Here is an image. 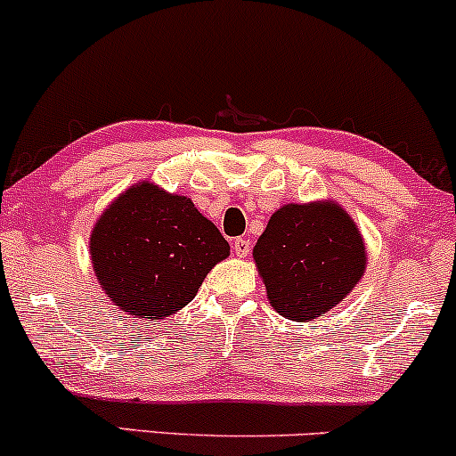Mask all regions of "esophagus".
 Instances as JSON below:
<instances>
[{
	"mask_svg": "<svg viewBox=\"0 0 456 456\" xmlns=\"http://www.w3.org/2000/svg\"><path fill=\"white\" fill-rule=\"evenodd\" d=\"M233 253H236L238 257H247V255L251 253V242H248L247 238H236L233 240Z\"/></svg>",
	"mask_w": 456,
	"mask_h": 456,
	"instance_id": "obj_1",
	"label": "esophagus"
}]
</instances>
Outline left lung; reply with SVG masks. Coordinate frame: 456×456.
Returning a JSON list of instances; mask_svg holds the SVG:
<instances>
[{"label": "left lung", "instance_id": "left-lung-1", "mask_svg": "<svg viewBox=\"0 0 456 456\" xmlns=\"http://www.w3.org/2000/svg\"><path fill=\"white\" fill-rule=\"evenodd\" d=\"M270 307L309 322L357 288L368 266L357 223L333 199L281 205L253 248Z\"/></svg>", "mask_w": 456, "mask_h": 456}]
</instances>
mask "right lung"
<instances>
[{"label":"right lung","mask_w":456,"mask_h":456,"mask_svg":"<svg viewBox=\"0 0 456 456\" xmlns=\"http://www.w3.org/2000/svg\"><path fill=\"white\" fill-rule=\"evenodd\" d=\"M88 247L110 301L127 316L153 322L186 307L209 270L229 257V242L192 199L147 179L103 209Z\"/></svg>","instance_id":"1"}]
</instances>
